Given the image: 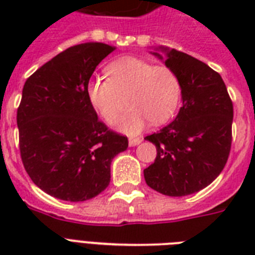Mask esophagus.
Segmentation results:
<instances>
[{
    "instance_id": "obj_1",
    "label": "esophagus",
    "mask_w": 255,
    "mask_h": 255,
    "mask_svg": "<svg viewBox=\"0 0 255 255\" xmlns=\"http://www.w3.org/2000/svg\"><path fill=\"white\" fill-rule=\"evenodd\" d=\"M141 143V139L140 137H129L128 140V144H129V147H135V145H139Z\"/></svg>"
}]
</instances>
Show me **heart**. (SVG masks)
<instances>
[{"instance_id": "b5f03b06", "label": "heart", "mask_w": 255, "mask_h": 255, "mask_svg": "<svg viewBox=\"0 0 255 255\" xmlns=\"http://www.w3.org/2000/svg\"><path fill=\"white\" fill-rule=\"evenodd\" d=\"M107 73L108 79L95 78L87 86L88 100L106 123H114L126 104L129 108L115 126L128 135L139 133L149 120L163 124L174 115L182 87L170 67L123 58L108 66Z\"/></svg>"}]
</instances>
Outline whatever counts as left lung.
Masks as SVG:
<instances>
[{
	"mask_svg": "<svg viewBox=\"0 0 255 255\" xmlns=\"http://www.w3.org/2000/svg\"><path fill=\"white\" fill-rule=\"evenodd\" d=\"M160 49L165 66L180 78L182 107L172 123L145 137L155 144L157 155L144 169V178L156 192L181 197L206 188L225 167L233 103L221 75L206 63L178 50Z\"/></svg>",
	"mask_w": 255,
	"mask_h": 255,
	"instance_id": "8db88e82",
	"label": "left lung"
}]
</instances>
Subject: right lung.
<instances>
[{
  "instance_id": "1",
  "label": "right lung",
  "mask_w": 255,
  "mask_h": 255,
  "mask_svg": "<svg viewBox=\"0 0 255 255\" xmlns=\"http://www.w3.org/2000/svg\"><path fill=\"white\" fill-rule=\"evenodd\" d=\"M115 47L73 46L27 78L17 110L19 152L38 188L65 201H86L110 184L111 161L127 136L98 119L87 96L96 66Z\"/></svg>"
}]
</instances>
